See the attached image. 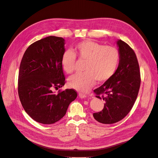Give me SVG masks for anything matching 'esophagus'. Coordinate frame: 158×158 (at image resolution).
<instances>
[{"label":"esophagus","instance_id":"34e87169","mask_svg":"<svg viewBox=\"0 0 158 158\" xmlns=\"http://www.w3.org/2000/svg\"><path fill=\"white\" fill-rule=\"evenodd\" d=\"M79 97L81 98H86V95H85V94H82V93H79Z\"/></svg>","mask_w":158,"mask_h":158}]
</instances>
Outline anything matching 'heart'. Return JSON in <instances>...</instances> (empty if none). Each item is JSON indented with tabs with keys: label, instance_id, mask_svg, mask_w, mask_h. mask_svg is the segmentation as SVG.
<instances>
[{
	"label": "heart",
	"instance_id": "1",
	"mask_svg": "<svg viewBox=\"0 0 158 158\" xmlns=\"http://www.w3.org/2000/svg\"><path fill=\"white\" fill-rule=\"evenodd\" d=\"M76 55L86 61L84 74L70 77L68 85L81 93H87L97 81L103 83L109 81L117 71L120 63V52L113 46H104L93 41L85 40L76 45L73 51H66L61 57V66L67 73L75 70Z\"/></svg>",
	"mask_w": 158,
	"mask_h": 158
}]
</instances>
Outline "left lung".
<instances>
[{
  "mask_svg": "<svg viewBox=\"0 0 158 158\" xmlns=\"http://www.w3.org/2000/svg\"><path fill=\"white\" fill-rule=\"evenodd\" d=\"M120 63L114 76L95 89L96 97L106 102L104 108L94 113V118L98 122L111 124L122 120L131 110L140 86V72L136 56L129 45L118 40Z\"/></svg>",
  "mask_w": 158,
  "mask_h": 158,
  "instance_id": "obj_1",
  "label": "left lung"
}]
</instances>
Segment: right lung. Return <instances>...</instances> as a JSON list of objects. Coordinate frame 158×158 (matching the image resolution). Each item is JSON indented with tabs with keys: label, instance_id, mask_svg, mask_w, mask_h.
<instances>
[{
	"label": "right lung",
	"instance_id": "add662e5",
	"mask_svg": "<svg viewBox=\"0 0 158 158\" xmlns=\"http://www.w3.org/2000/svg\"><path fill=\"white\" fill-rule=\"evenodd\" d=\"M64 40L50 36L31 44L22 59L18 92L23 109L37 122L52 124L65 115L69 104L77 97L73 89L56 94L64 86L65 77L61 57Z\"/></svg>",
	"mask_w": 158,
	"mask_h": 158
}]
</instances>
